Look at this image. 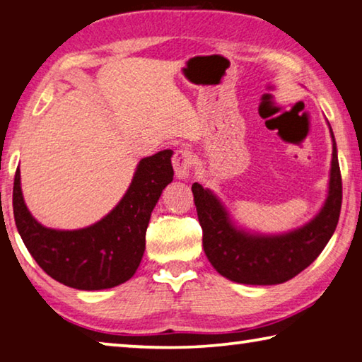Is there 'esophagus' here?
<instances>
[{
  "mask_svg": "<svg viewBox=\"0 0 362 362\" xmlns=\"http://www.w3.org/2000/svg\"><path fill=\"white\" fill-rule=\"evenodd\" d=\"M173 166L175 170L177 179L185 180L192 174L193 168V155L188 148H179L175 150L174 158H173Z\"/></svg>",
  "mask_w": 362,
  "mask_h": 362,
  "instance_id": "esophagus-1",
  "label": "esophagus"
}]
</instances>
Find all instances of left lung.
<instances>
[{
    "label": "left lung",
    "mask_w": 362,
    "mask_h": 362,
    "mask_svg": "<svg viewBox=\"0 0 362 362\" xmlns=\"http://www.w3.org/2000/svg\"><path fill=\"white\" fill-rule=\"evenodd\" d=\"M329 131L332 161L326 201L320 212L298 228L278 235L249 231L233 220L222 199L212 189L198 182L193 183L192 192L203 228L204 254L223 278L250 286L281 284L297 276L322 252L339 223L341 207V175L330 124Z\"/></svg>",
    "instance_id": "left-lung-1"
}]
</instances>
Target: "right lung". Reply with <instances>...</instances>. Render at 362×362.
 I'll return each mask as SVG.
<instances>
[{
  "instance_id": "1",
  "label": "right lung",
  "mask_w": 362,
  "mask_h": 362,
  "mask_svg": "<svg viewBox=\"0 0 362 362\" xmlns=\"http://www.w3.org/2000/svg\"><path fill=\"white\" fill-rule=\"evenodd\" d=\"M173 150L142 158L121 201L105 217L78 230L47 228L23 201L17 169L12 207L17 231L36 263L73 289L100 291L134 276L145 252V233L159 196L174 179Z\"/></svg>"
}]
</instances>
